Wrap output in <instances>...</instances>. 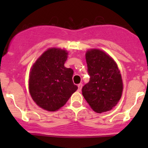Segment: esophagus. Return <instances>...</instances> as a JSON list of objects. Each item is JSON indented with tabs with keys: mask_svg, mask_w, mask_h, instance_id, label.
Instances as JSON below:
<instances>
[{
	"mask_svg": "<svg viewBox=\"0 0 148 148\" xmlns=\"http://www.w3.org/2000/svg\"><path fill=\"white\" fill-rule=\"evenodd\" d=\"M82 86H83L82 84H78V91H79V92H80V91L82 90Z\"/></svg>",
	"mask_w": 148,
	"mask_h": 148,
	"instance_id": "34e87169",
	"label": "esophagus"
}]
</instances>
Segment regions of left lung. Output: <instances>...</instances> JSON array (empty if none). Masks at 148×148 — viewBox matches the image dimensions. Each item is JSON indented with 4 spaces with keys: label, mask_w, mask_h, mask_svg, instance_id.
<instances>
[{
    "label": "left lung",
    "mask_w": 148,
    "mask_h": 148,
    "mask_svg": "<svg viewBox=\"0 0 148 148\" xmlns=\"http://www.w3.org/2000/svg\"><path fill=\"white\" fill-rule=\"evenodd\" d=\"M89 82L82 87V95L95 112L111 110L120 101L123 90L122 77L117 64L99 49L86 53Z\"/></svg>",
    "instance_id": "1"
}]
</instances>
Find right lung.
Returning <instances> with one entry per match:
<instances>
[{"label":"right lung","instance_id":"1","mask_svg":"<svg viewBox=\"0 0 148 148\" xmlns=\"http://www.w3.org/2000/svg\"><path fill=\"white\" fill-rule=\"evenodd\" d=\"M68 53L66 50L51 48L36 61L28 79L29 92L38 107L54 112L63 107L78 87L74 84V71L66 68Z\"/></svg>","mask_w":148,"mask_h":148}]
</instances>
